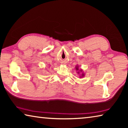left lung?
Here are the masks:
<instances>
[{
  "instance_id": "left-lung-1",
  "label": "left lung",
  "mask_w": 128,
  "mask_h": 128,
  "mask_svg": "<svg viewBox=\"0 0 128 128\" xmlns=\"http://www.w3.org/2000/svg\"><path fill=\"white\" fill-rule=\"evenodd\" d=\"M75 68H76V70H78L77 72V73L78 74H80V72H82V69H79V67H78V66H76L75 67ZM84 76H85V74H84V73L82 72V74H81V76H80V78H82V77H84Z\"/></svg>"
}]
</instances>
